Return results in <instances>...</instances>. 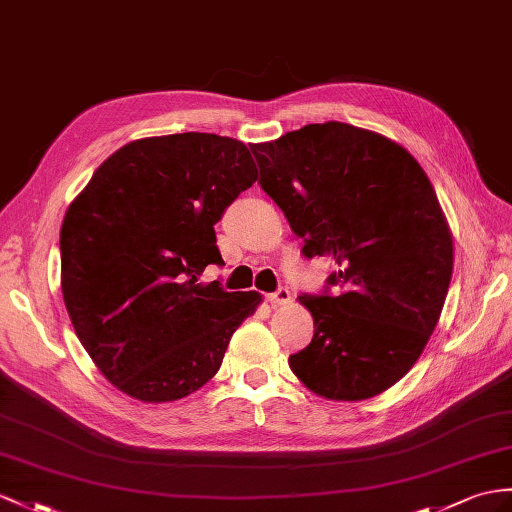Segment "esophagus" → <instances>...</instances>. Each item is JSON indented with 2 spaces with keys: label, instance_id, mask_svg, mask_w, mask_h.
I'll use <instances>...</instances> for the list:
<instances>
[{
  "label": "esophagus",
  "instance_id": "1",
  "mask_svg": "<svg viewBox=\"0 0 512 512\" xmlns=\"http://www.w3.org/2000/svg\"><path fill=\"white\" fill-rule=\"evenodd\" d=\"M267 302L271 304V306H282V304H289L291 302V291L289 289H278L276 293H269L267 295Z\"/></svg>",
  "mask_w": 512,
  "mask_h": 512
}]
</instances>
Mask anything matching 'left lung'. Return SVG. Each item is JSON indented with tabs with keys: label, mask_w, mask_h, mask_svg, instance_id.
<instances>
[{
	"label": "left lung",
	"mask_w": 512,
	"mask_h": 512,
	"mask_svg": "<svg viewBox=\"0 0 512 512\" xmlns=\"http://www.w3.org/2000/svg\"><path fill=\"white\" fill-rule=\"evenodd\" d=\"M249 149L302 254L339 265L319 295H299L315 334L289 356L293 373L328 400L386 391L417 363L452 280V234L428 176L402 145L341 121Z\"/></svg>",
	"instance_id": "8db88e82"
}]
</instances>
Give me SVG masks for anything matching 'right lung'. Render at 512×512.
I'll return each instance as SVG.
<instances>
[{
    "label": "right lung",
    "instance_id": "1",
    "mask_svg": "<svg viewBox=\"0 0 512 512\" xmlns=\"http://www.w3.org/2000/svg\"><path fill=\"white\" fill-rule=\"evenodd\" d=\"M256 178L241 141L152 136L117 149L69 206L60 230L67 313L97 369L134 400L197 391L254 315L256 291L197 280L223 265L215 223Z\"/></svg>",
    "mask_w": 512,
    "mask_h": 512
}]
</instances>
